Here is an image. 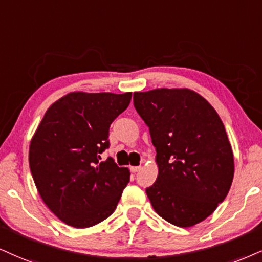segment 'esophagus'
<instances>
[{"mask_svg":"<svg viewBox=\"0 0 262 262\" xmlns=\"http://www.w3.org/2000/svg\"><path fill=\"white\" fill-rule=\"evenodd\" d=\"M130 170H131V172L136 173V172H138V171L141 170V166H131Z\"/></svg>","mask_w":262,"mask_h":262,"instance_id":"34e87169","label":"esophagus"}]
</instances>
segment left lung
Masks as SVG:
<instances>
[{
  "label": "left lung",
  "instance_id": "8db88e82",
  "mask_svg": "<svg viewBox=\"0 0 262 262\" xmlns=\"http://www.w3.org/2000/svg\"><path fill=\"white\" fill-rule=\"evenodd\" d=\"M134 105L149 127L159 166L146 193L158 215L190 227L211 215L233 180V153L220 116L190 90L135 92Z\"/></svg>",
  "mask_w": 262,
  "mask_h": 262
}]
</instances>
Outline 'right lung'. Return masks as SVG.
I'll return each mask as SVG.
<instances>
[{
  "instance_id": "right-lung-1",
  "label": "right lung",
  "mask_w": 262,
  "mask_h": 262,
  "mask_svg": "<svg viewBox=\"0 0 262 262\" xmlns=\"http://www.w3.org/2000/svg\"><path fill=\"white\" fill-rule=\"evenodd\" d=\"M131 92H73L53 103L29 149V165L42 200L59 220L75 228L111 216L130 181L101 154L108 149L109 127L127 108Z\"/></svg>"
}]
</instances>
